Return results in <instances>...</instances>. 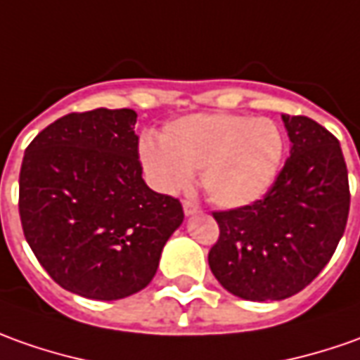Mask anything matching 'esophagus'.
Here are the masks:
<instances>
[{"label": "esophagus", "instance_id": "1", "mask_svg": "<svg viewBox=\"0 0 360 360\" xmlns=\"http://www.w3.org/2000/svg\"><path fill=\"white\" fill-rule=\"evenodd\" d=\"M183 211H185V214L187 217H191V214H197V212L200 211V207L195 202V200H189V199H185L183 200Z\"/></svg>", "mask_w": 360, "mask_h": 360}]
</instances>
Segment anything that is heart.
Returning <instances> with one entry per match:
<instances>
[{
	"label": "heart",
	"instance_id": "1",
	"mask_svg": "<svg viewBox=\"0 0 360 360\" xmlns=\"http://www.w3.org/2000/svg\"><path fill=\"white\" fill-rule=\"evenodd\" d=\"M282 129L268 118L240 114H193L165 126L161 143L146 139L139 158L158 189L177 193L200 171L207 197L226 209L264 197L280 175Z\"/></svg>",
	"mask_w": 360,
	"mask_h": 360
}]
</instances>
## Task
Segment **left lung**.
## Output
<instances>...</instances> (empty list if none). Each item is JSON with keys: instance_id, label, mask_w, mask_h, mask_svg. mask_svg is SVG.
I'll return each instance as SVG.
<instances>
[{"instance_id": "8db88e82", "label": "left lung", "mask_w": 360, "mask_h": 360, "mask_svg": "<svg viewBox=\"0 0 360 360\" xmlns=\"http://www.w3.org/2000/svg\"><path fill=\"white\" fill-rule=\"evenodd\" d=\"M290 158L262 199L214 211L209 266L224 290L250 302L302 292L343 236L351 193L339 139L307 116H282Z\"/></svg>"}]
</instances>
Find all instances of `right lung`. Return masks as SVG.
I'll list each match as a JSON object with an SVG mask.
<instances>
[{"label": "right lung", "mask_w": 360, "mask_h": 360, "mask_svg": "<svg viewBox=\"0 0 360 360\" xmlns=\"http://www.w3.org/2000/svg\"><path fill=\"white\" fill-rule=\"evenodd\" d=\"M138 114L72 112L27 146L19 217L31 250L55 282L88 300H122L148 285L183 222L179 199L141 177Z\"/></svg>", "instance_id": "add662e5"}]
</instances>
